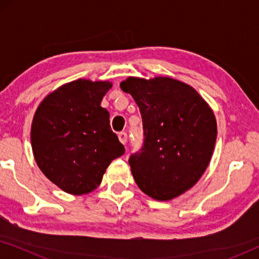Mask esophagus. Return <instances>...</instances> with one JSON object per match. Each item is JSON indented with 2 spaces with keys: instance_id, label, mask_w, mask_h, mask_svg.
<instances>
[{
  "instance_id": "esophagus-1",
  "label": "esophagus",
  "mask_w": 259,
  "mask_h": 259,
  "mask_svg": "<svg viewBox=\"0 0 259 259\" xmlns=\"http://www.w3.org/2000/svg\"><path fill=\"white\" fill-rule=\"evenodd\" d=\"M118 137H119V140L121 141V144L125 145L127 143V134H126V132H120L118 134Z\"/></svg>"
}]
</instances>
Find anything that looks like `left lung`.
Here are the masks:
<instances>
[{
	"label": "left lung",
	"mask_w": 259,
	"mask_h": 259,
	"mask_svg": "<svg viewBox=\"0 0 259 259\" xmlns=\"http://www.w3.org/2000/svg\"><path fill=\"white\" fill-rule=\"evenodd\" d=\"M120 87L132 95L143 119V146L128 159L137 185L158 200L180 196L211 160L213 113L192 87L171 77H128Z\"/></svg>",
	"instance_id": "8db88e82"
}]
</instances>
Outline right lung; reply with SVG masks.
I'll return each mask as SVG.
<instances>
[{"label":"right lung","instance_id":"1","mask_svg":"<svg viewBox=\"0 0 259 259\" xmlns=\"http://www.w3.org/2000/svg\"><path fill=\"white\" fill-rule=\"evenodd\" d=\"M112 84L79 79L63 84L38 106L31 125L37 166L67 193L84 194L100 185L113 159L125 147L100 104Z\"/></svg>","mask_w":259,"mask_h":259}]
</instances>
